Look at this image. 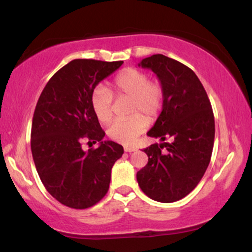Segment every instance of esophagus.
Here are the masks:
<instances>
[{
    "label": "esophagus",
    "mask_w": 252,
    "mask_h": 252,
    "mask_svg": "<svg viewBox=\"0 0 252 252\" xmlns=\"http://www.w3.org/2000/svg\"><path fill=\"white\" fill-rule=\"evenodd\" d=\"M124 150H125L126 153H133V151H136V148H135V147L125 146V147H124Z\"/></svg>",
    "instance_id": "esophagus-1"
}]
</instances>
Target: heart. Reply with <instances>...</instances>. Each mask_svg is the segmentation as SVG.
<instances>
[{"instance_id":"obj_1","label":"heart","mask_w":252,"mask_h":252,"mask_svg":"<svg viewBox=\"0 0 252 252\" xmlns=\"http://www.w3.org/2000/svg\"><path fill=\"white\" fill-rule=\"evenodd\" d=\"M115 93L118 97H128L129 113L125 120H117L109 127L110 139L119 143L130 144L147 129L149 119L159 115L164 104L165 92L160 81L149 80V75L139 68L128 67L117 75L113 81ZM113 95L105 86L98 85L91 96V106L96 119L109 124L113 117ZM139 112L144 113L146 117Z\"/></svg>"}]
</instances>
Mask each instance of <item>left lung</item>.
I'll return each instance as SVG.
<instances>
[{
    "label": "left lung",
    "mask_w": 252,
    "mask_h": 252,
    "mask_svg": "<svg viewBox=\"0 0 252 252\" xmlns=\"http://www.w3.org/2000/svg\"><path fill=\"white\" fill-rule=\"evenodd\" d=\"M139 66L150 68L164 87L163 110L148 136L160 144L144 149L148 164L136 173L140 188L157 202L187 196L204 175L215 142L211 103L195 72L180 62L157 54Z\"/></svg>",
    "instance_id": "obj_1"
}]
</instances>
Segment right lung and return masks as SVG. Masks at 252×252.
<instances>
[{"label":"right lung","mask_w":252,"mask_h":252,"mask_svg":"<svg viewBox=\"0 0 252 252\" xmlns=\"http://www.w3.org/2000/svg\"><path fill=\"white\" fill-rule=\"evenodd\" d=\"M123 61L73 60L55 73L41 93L33 115L31 149L47 191L72 209H87L109 190L111 168L124 154L105 133L91 106L94 88ZM84 142L95 143L85 152Z\"/></svg>","instance_id":"obj_1"}]
</instances>
